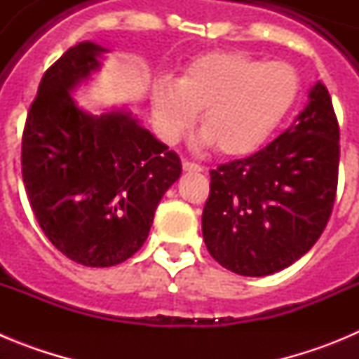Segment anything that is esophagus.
<instances>
[{
    "label": "esophagus",
    "mask_w": 359,
    "mask_h": 359,
    "mask_svg": "<svg viewBox=\"0 0 359 359\" xmlns=\"http://www.w3.org/2000/svg\"><path fill=\"white\" fill-rule=\"evenodd\" d=\"M183 170H185V172H203V167L194 163V161L183 160Z\"/></svg>",
    "instance_id": "esophagus-1"
}]
</instances>
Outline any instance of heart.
<instances>
[{"label": "heart", "mask_w": 359, "mask_h": 359, "mask_svg": "<svg viewBox=\"0 0 359 359\" xmlns=\"http://www.w3.org/2000/svg\"><path fill=\"white\" fill-rule=\"evenodd\" d=\"M300 95V77L287 62L264 61L241 52L196 57L177 81L152 86V118L160 136L176 144L201 113V145L224 154L261 147L290 116Z\"/></svg>", "instance_id": "b5f03b06"}]
</instances>
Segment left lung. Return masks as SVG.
I'll return each mask as SVG.
<instances>
[{
    "label": "left lung",
    "instance_id": "8db88e82",
    "mask_svg": "<svg viewBox=\"0 0 359 359\" xmlns=\"http://www.w3.org/2000/svg\"><path fill=\"white\" fill-rule=\"evenodd\" d=\"M264 149L210 170L203 239L223 268L266 277L306 255L331 217L338 187L340 129L327 88Z\"/></svg>",
    "mask_w": 359,
    "mask_h": 359
}]
</instances>
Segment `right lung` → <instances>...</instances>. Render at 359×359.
<instances>
[{
  "instance_id": "add662e5",
  "label": "right lung",
  "mask_w": 359,
  "mask_h": 359,
  "mask_svg": "<svg viewBox=\"0 0 359 359\" xmlns=\"http://www.w3.org/2000/svg\"><path fill=\"white\" fill-rule=\"evenodd\" d=\"M107 52L84 41L46 69L21 147L25 189L44 236L91 268L120 264L142 248L158 203L182 174L180 156L129 111L91 115L72 97Z\"/></svg>"
}]
</instances>
